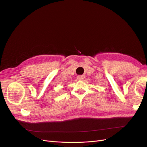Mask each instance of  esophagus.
I'll use <instances>...</instances> for the list:
<instances>
[{
	"label": "esophagus",
	"instance_id": "obj_1",
	"mask_svg": "<svg viewBox=\"0 0 147 147\" xmlns=\"http://www.w3.org/2000/svg\"><path fill=\"white\" fill-rule=\"evenodd\" d=\"M84 78H85V76H83V75H80V76H78V77H77V79H78V80H83Z\"/></svg>",
	"mask_w": 147,
	"mask_h": 147
}]
</instances>
